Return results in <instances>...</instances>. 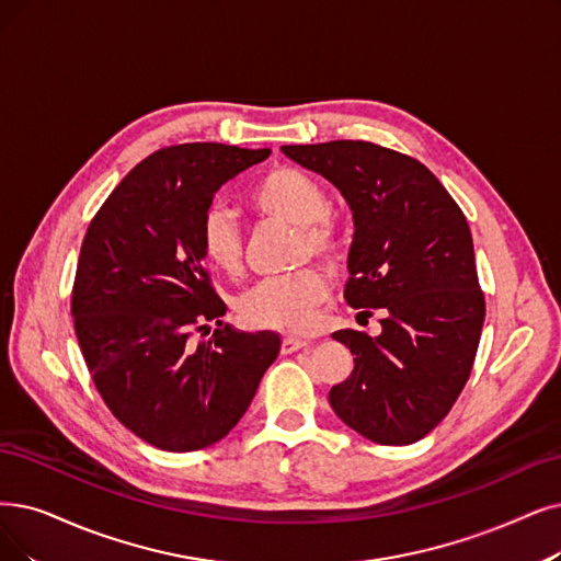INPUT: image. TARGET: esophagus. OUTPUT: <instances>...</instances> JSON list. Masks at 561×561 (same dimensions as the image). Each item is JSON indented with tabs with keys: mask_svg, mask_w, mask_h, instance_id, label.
Here are the masks:
<instances>
[{
	"mask_svg": "<svg viewBox=\"0 0 561 561\" xmlns=\"http://www.w3.org/2000/svg\"><path fill=\"white\" fill-rule=\"evenodd\" d=\"M304 347H308V341L306 339H297V335H285L283 343H280L283 354H293V352L304 350Z\"/></svg>",
	"mask_w": 561,
	"mask_h": 561,
	"instance_id": "1",
	"label": "esophagus"
}]
</instances>
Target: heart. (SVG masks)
<instances>
[{"label": "heart", "mask_w": 561, "mask_h": 561, "mask_svg": "<svg viewBox=\"0 0 561 561\" xmlns=\"http://www.w3.org/2000/svg\"><path fill=\"white\" fill-rule=\"evenodd\" d=\"M249 205L266 216L293 222L301 232V255L335 257L341 251V226L329 211V195L316 176L299 168L266 172L249 193ZM199 251L226 276L243 268V241L234 218L209 209L199 226ZM329 297V280L320 266H304L295 274L264 278L245 289L237 304L243 324L304 333L318 320V308Z\"/></svg>", "instance_id": "heart-1"}]
</instances>
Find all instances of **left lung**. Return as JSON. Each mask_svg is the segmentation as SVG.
Returning a JSON list of instances; mask_svg holds the SVG:
<instances>
[{
  "mask_svg": "<svg viewBox=\"0 0 561 561\" xmlns=\"http://www.w3.org/2000/svg\"><path fill=\"white\" fill-rule=\"evenodd\" d=\"M320 172L354 216L345 301L382 312V333L341 329L354 370L329 391L352 431L385 446L419 442L451 412L474 366L485 299L467 218L408 153L364 140L283 145Z\"/></svg>",
  "mask_w": 561,
  "mask_h": 561,
  "instance_id": "1",
  "label": "left lung"
}]
</instances>
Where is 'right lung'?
Instances as JSON below:
<instances>
[{"mask_svg": "<svg viewBox=\"0 0 561 561\" xmlns=\"http://www.w3.org/2000/svg\"><path fill=\"white\" fill-rule=\"evenodd\" d=\"M272 153L218 142L163 147L107 195L82 239L71 316L107 410L156 449L226 437L249 410L280 339L239 333L199 251L214 193ZM214 321L207 344L195 330Z\"/></svg>", "mask_w": 561, "mask_h": 561, "instance_id": "1", "label": "right lung"}]
</instances>
